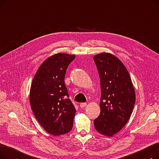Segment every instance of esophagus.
<instances>
[{
  "label": "esophagus",
  "instance_id": "1",
  "mask_svg": "<svg viewBox=\"0 0 159 159\" xmlns=\"http://www.w3.org/2000/svg\"><path fill=\"white\" fill-rule=\"evenodd\" d=\"M86 105H87V103H86V102H83V103H80V106L81 107H84L86 106Z\"/></svg>",
  "mask_w": 159,
  "mask_h": 159
}]
</instances>
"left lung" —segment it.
I'll list each match as a JSON object with an SVG mask.
<instances>
[{
    "mask_svg": "<svg viewBox=\"0 0 159 159\" xmlns=\"http://www.w3.org/2000/svg\"><path fill=\"white\" fill-rule=\"evenodd\" d=\"M93 60L101 82V113L94 120L96 130L111 137L129 120L135 103V93L129 74L115 56L102 53Z\"/></svg>",
    "mask_w": 159,
    "mask_h": 159,
    "instance_id": "1",
    "label": "left lung"
}]
</instances>
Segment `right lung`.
Segmentation results:
<instances>
[{
    "instance_id": "right-lung-1",
    "label": "right lung",
    "mask_w": 159,
    "mask_h": 159,
    "mask_svg": "<svg viewBox=\"0 0 159 159\" xmlns=\"http://www.w3.org/2000/svg\"><path fill=\"white\" fill-rule=\"evenodd\" d=\"M74 55L58 53L41 64L31 86L30 101L39 124L50 134L61 135L73 127L76 110L64 84Z\"/></svg>"
}]
</instances>
